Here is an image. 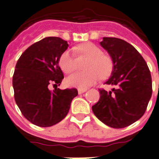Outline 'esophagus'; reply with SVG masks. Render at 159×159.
<instances>
[{
	"label": "esophagus",
	"instance_id": "esophagus-1",
	"mask_svg": "<svg viewBox=\"0 0 159 159\" xmlns=\"http://www.w3.org/2000/svg\"><path fill=\"white\" fill-rule=\"evenodd\" d=\"M78 94H82L84 93V92H85L86 91H87V89H78Z\"/></svg>",
	"mask_w": 159,
	"mask_h": 159
}]
</instances>
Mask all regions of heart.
Here are the masks:
<instances>
[{
  "instance_id": "obj_1",
  "label": "heart",
  "mask_w": 159,
  "mask_h": 159,
  "mask_svg": "<svg viewBox=\"0 0 159 159\" xmlns=\"http://www.w3.org/2000/svg\"><path fill=\"white\" fill-rule=\"evenodd\" d=\"M76 50L89 58L84 72H75L66 78V84L70 87H89L95 84L99 78L106 79L112 74L114 62L112 57L103 53L102 50L92 43H85L78 46ZM59 65L63 71L69 74L75 70V57L71 50H66L59 58Z\"/></svg>"
}]
</instances>
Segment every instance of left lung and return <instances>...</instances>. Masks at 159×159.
Returning <instances> with one entry per match:
<instances>
[{"mask_svg":"<svg viewBox=\"0 0 159 159\" xmlns=\"http://www.w3.org/2000/svg\"><path fill=\"white\" fill-rule=\"evenodd\" d=\"M114 62L106 84L116 86L112 91L98 89L100 98L92 109L103 124L124 128L144 114L152 95L150 70L139 52L121 39L103 37L100 42Z\"/></svg>","mask_w":159,"mask_h":159,"instance_id":"left-lung-1","label":"left lung"}]
</instances>
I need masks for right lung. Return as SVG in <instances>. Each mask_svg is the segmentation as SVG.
<instances>
[{
    "label": "right lung",
    "instance_id": "right-lung-1",
    "mask_svg": "<svg viewBox=\"0 0 159 159\" xmlns=\"http://www.w3.org/2000/svg\"><path fill=\"white\" fill-rule=\"evenodd\" d=\"M68 44L59 37H47L35 43L21 55L13 75L14 96L21 113L29 122L51 127L68 113L76 89H49L60 85L64 75L59 58Z\"/></svg>",
    "mask_w": 159,
    "mask_h": 159
}]
</instances>
